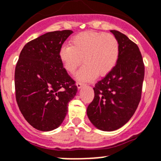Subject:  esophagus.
<instances>
[{
    "label": "esophagus",
    "mask_w": 161,
    "mask_h": 161,
    "mask_svg": "<svg viewBox=\"0 0 161 161\" xmlns=\"http://www.w3.org/2000/svg\"><path fill=\"white\" fill-rule=\"evenodd\" d=\"M85 86V84L84 83H82V82H78L77 83V87H78V89H81V88L82 87V86Z\"/></svg>",
    "instance_id": "1"
}]
</instances>
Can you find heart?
Segmentation results:
<instances>
[{"instance_id": "obj_1", "label": "heart", "mask_w": 161, "mask_h": 161, "mask_svg": "<svg viewBox=\"0 0 161 161\" xmlns=\"http://www.w3.org/2000/svg\"><path fill=\"white\" fill-rule=\"evenodd\" d=\"M119 42L114 35L103 32L84 31L75 35L70 46L59 50V58L67 72L74 73L81 62L84 65L76 73L79 81H92L114 68L119 57Z\"/></svg>"}]
</instances>
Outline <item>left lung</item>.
Returning <instances> with one entry per match:
<instances>
[{
	"instance_id": "8db88e82",
	"label": "left lung",
	"mask_w": 161,
	"mask_h": 161,
	"mask_svg": "<svg viewBox=\"0 0 161 161\" xmlns=\"http://www.w3.org/2000/svg\"><path fill=\"white\" fill-rule=\"evenodd\" d=\"M119 42V52L114 68L96 83L94 99L87 116L98 129L113 131L130 120L141 99L144 63L136 44L121 32L111 30Z\"/></svg>"
}]
</instances>
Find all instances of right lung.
Segmentation results:
<instances>
[{"mask_svg":"<svg viewBox=\"0 0 161 161\" xmlns=\"http://www.w3.org/2000/svg\"><path fill=\"white\" fill-rule=\"evenodd\" d=\"M71 30L48 32L28 42L15 67V97L27 122L41 131L56 129L65 119L68 104L77 92L59 58V50Z\"/></svg>","mask_w":161,"mask_h":161,"instance_id":"obj_1","label":"right lung"}]
</instances>
